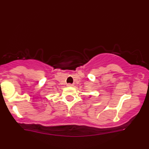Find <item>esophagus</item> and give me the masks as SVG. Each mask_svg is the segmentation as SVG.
<instances>
[{"instance_id":"34e87169","label":"esophagus","mask_w":149,"mask_h":149,"mask_svg":"<svg viewBox=\"0 0 149 149\" xmlns=\"http://www.w3.org/2000/svg\"><path fill=\"white\" fill-rule=\"evenodd\" d=\"M67 87H73V85H72V84H67Z\"/></svg>"}]
</instances>
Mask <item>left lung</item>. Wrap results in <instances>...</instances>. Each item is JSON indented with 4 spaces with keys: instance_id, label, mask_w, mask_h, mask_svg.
I'll return each instance as SVG.
<instances>
[{
    "instance_id": "8db88e82",
    "label": "left lung",
    "mask_w": 149,
    "mask_h": 149,
    "mask_svg": "<svg viewBox=\"0 0 149 149\" xmlns=\"http://www.w3.org/2000/svg\"><path fill=\"white\" fill-rule=\"evenodd\" d=\"M90 96V97H91V96Z\"/></svg>"
}]
</instances>
